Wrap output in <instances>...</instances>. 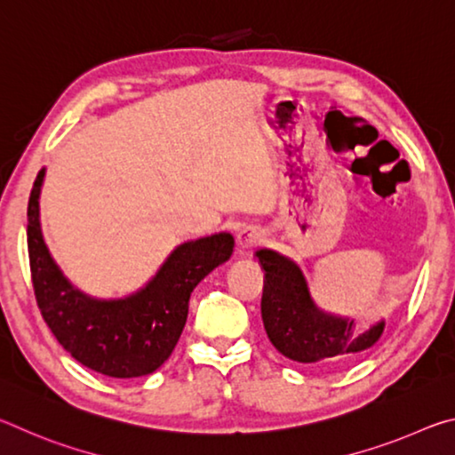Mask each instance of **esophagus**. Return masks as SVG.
Segmentation results:
<instances>
[{
  "label": "esophagus",
  "instance_id": "34e87169",
  "mask_svg": "<svg viewBox=\"0 0 455 455\" xmlns=\"http://www.w3.org/2000/svg\"><path fill=\"white\" fill-rule=\"evenodd\" d=\"M260 243H263V235H260L259 230L252 227H246L236 235V244H238V249H243V251H249V249H252V246H257Z\"/></svg>",
  "mask_w": 455,
  "mask_h": 455
}]
</instances>
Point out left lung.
Instances as JSON below:
<instances>
[{
	"label": "left lung",
	"instance_id": "left-lung-1",
	"mask_svg": "<svg viewBox=\"0 0 455 455\" xmlns=\"http://www.w3.org/2000/svg\"><path fill=\"white\" fill-rule=\"evenodd\" d=\"M255 257L265 271L260 301L265 331L284 357L315 367H343L379 341L385 321L363 329L355 319L323 313L291 259L268 249L257 251Z\"/></svg>",
	"mask_w": 455,
	"mask_h": 455
}]
</instances>
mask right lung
I'll list each match as a JSON object with an SVG mask.
<instances>
[{"label": "right lung", "mask_w": 455, "mask_h": 455, "mask_svg": "<svg viewBox=\"0 0 455 455\" xmlns=\"http://www.w3.org/2000/svg\"><path fill=\"white\" fill-rule=\"evenodd\" d=\"M36 176L28 203V252L36 301L61 347L84 367L108 377H142L164 363L188 317V299L212 268L233 255L228 233L182 243L140 291L124 299H94L76 289L45 246Z\"/></svg>", "instance_id": "add662e5"}]
</instances>
